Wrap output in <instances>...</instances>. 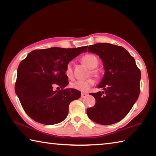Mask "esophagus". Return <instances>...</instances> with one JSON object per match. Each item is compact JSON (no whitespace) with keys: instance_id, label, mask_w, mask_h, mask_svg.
I'll use <instances>...</instances> for the list:
<instances>
[{"instance_id":"obj_1","label":"esophagus","mask_w":156,"mask_h":156,"mask_svg":"<svg viewBox=\"0 0 156 156\" xmlns=\"http://www.w3.org/2000/svg\"><path fill=\"white\" fill-rule=\"evenodd\" d=\"M87 96V94H86V93H82L81 94V97L82 98H84V97H86Z\"/></svg>"}]
</instances>
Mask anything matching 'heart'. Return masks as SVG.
Wrapping results in <instances>:
<instances>
[{"mask_svg":"<svg viewBox=\"0 0 156 156\" xmlns=\"http://www.w3.org/2000/svg\"><path fill=\"white\" fill-rule=\"evenodd\" d=\"M82 62H83L84 65L87 66L90 69H94L96 68L98 65V60L97 57L94 56L93 54H86L82 57L81 58ZM91 73L94 75H97L98 73L92 69L91 71ZM65 74L69 79H72L73 78V71L72 67V63L69 62L66 66L65 69ZM95 84V80L93 78H88L84 80H76L73 82L71 83V87L73 89H75L76 90L83 91V92H87L88 91L92 86Z\"/></svg>","mask_w":156,"mask_h":156,"instance_id":"1","label":"heart"}]
</instances>
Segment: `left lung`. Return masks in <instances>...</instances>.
Here are the masks:
<instances>
[{
	"mask_svg": "<svg viewBox=\"0 0 156 156\" xmlns=\"http://www.w3.org/2000/svg\"><path fill=\"white\" fill-rule=\"evenodd\" d=\"M88 51L99 56L105 72L98 86L103 91L90 94L96 105L88 108L87 113L95 122L112 125L122 120L138 100L140 71L135 59L122 47L97 43L89 46Z\"/></svg>",
	"mask_w": 156,
	"mask_h": 156,
	"instance_id": "1",
	"label": "left lung"
}]
</instances>
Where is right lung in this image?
<instances>
[{
    "instance_id": "obj_1",
    "label": "right lung",
    "mask_w": 156,
    "mask_h": 156,
    "mask_svg": "<svg viewBox=\"0 0 156 156\" xmlns=\"http://www.w3.org/2000/svg\"><path fill=\"white\" fill-rule=\"evenodd\" d=\"M87 48V46L34 50L20 62L15 91L23 109L34 120L51 125L67 118L70 102L78 99L81 93L65 88L69 84L66 66ZM56 84L62 89L53 90Z\"/></svg>"
}]
</instances>
